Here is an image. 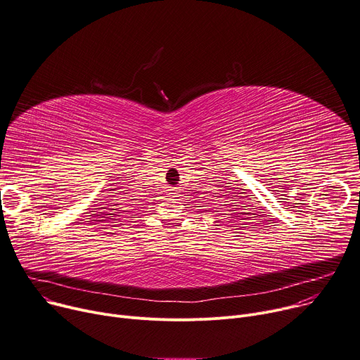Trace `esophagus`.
Masks as SVG:
<instances>
[{
    "label": "esophagus",
    "mask_w": 360,
    "mask_h": 360,
    "mask_svg": "<svg viewBox=\"0 0 360 360\" xmlns=\"http://www.w3.org/2000/svg\"><path fill=\"white\" fill-rule=\"evenodd\" d=\"M172 194H176V191H172Z\"/></svg>",
    "instance_id": "34e87169"
}]
</instances>
